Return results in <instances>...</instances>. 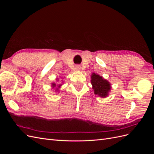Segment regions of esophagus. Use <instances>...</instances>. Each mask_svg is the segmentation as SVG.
Segmentation results:
<instances>
[{
  "mask_svg": "<svg viewBox=\"0 0 154 154\" xmlns=\"http://www.w3.org/2000/svg\"><path fill=\"white\" fill-rule=\"evenodd\" d=\"M80 66H79V65H77V66H76V69H77V70H80Z\"/></svg>",
  "mask_w": 154,
  "mask_h": 154,
  "instance_id": "1",
  "label": "esophagus"
}]
</instances>
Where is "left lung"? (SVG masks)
Here are the masks:
<instances>
[{
	"instance_id": "left-lung-1",
	"label": "left lung",
	"mask_w": 154,
	"mask_h": 154,
	"mask_svg": "<svg viewBox=\"0 0 154 154\" xmlns=\"http://www.w3.org/2000/svg\"><path fill=\"white\" fill-rule=\"evenodd\" d=\"M91 83L95 94L102 97H105L108 95L111 88L110 84L108 81L104 80L98 74L93 73L91 76Z\"/></svg>"
}]
</instances>
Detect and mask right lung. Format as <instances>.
I'll use <instances>...</instances> for the list:
<instances>
[{"mask_svg": "<svg viewBox=\"0 0 154 154\" xmlns=\"http://www.w3.org/2000/svg\"><path fill=\"white\" fill-rule=\"evenodd\" d=\"M53 87H55V86H56L55 83H53ZM59 86H61V85H59Z\"/></svg>", "mask_w": 154, "mask_h": 154, "instance_id": "add662e5", "label": "right lung"}]
</instances>
